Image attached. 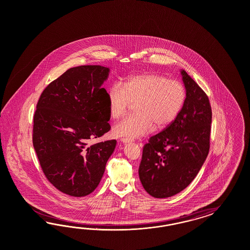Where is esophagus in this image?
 <instances>
[{
    "mask_svg": "<svg viewBox=\"0 0 250 250\" xmlns=\"http://www.w3.org/2000/svg\"><path fill=\"white\" fill-rule=\"evenodd\" d=\"M120 141H121L122 143H129L130 142V140L127 139V138H121Z\"/></svg>",
    "mask_w": 250,
    "mask_h": 250,
    "instance_id": "esophagus-1",
    "label": "esophagus"
}]
</instances>
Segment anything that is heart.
Returning <instances> with one entry per match:
<instances>
[{"label":"heart","mask_w":250,"mask_h":250,"mask_svg":"<svg viewBox=\"0 0 250 250\" xmlns=\"http://www.w3.org/2000/svg\"><path fill=\"white\" fill-rule=\"evenodd\" d=\"M187 98L185 86L159 73H141L127 78L123 86L112 84L107 91L109 114L117 120L136 104V114L114 125V136L136 139L149 134L154 127L162 130L170 125Z\"/></svg>","instance_id":"1"}]
</instances>
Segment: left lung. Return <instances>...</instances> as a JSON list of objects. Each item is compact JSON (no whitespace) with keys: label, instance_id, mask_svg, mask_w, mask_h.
<instances>
[{"label":"left lung","instance_id":"1","mask_svg":"<svg viewBox=\"0 0 250 250\" xmlns=\"http://www.w3.org/2000/svg\"><path fill=\"white\" fill-rule=\"evenodd\" d=\"M187 98L175 121L143 147L139 179L155 198L173 196L196 177L210 149L212 109L203 89L182 70Z\"/></svg>","mask_w":250,"mask_h":250}]
</instances>
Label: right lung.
<instances>
[{"mask_svg":"<svg viewBox=\"0 0 250 250\" xmlns=\"http://www.w3.org/2000/svg\"><path fill=\"white\" fill-rule=\"evenodd\" d=\"M109 68L98 65L68 68L45 87L34 114L33 146L54 187L73 197L97 188L116 140L89 145L111 126L107 91Z\"/></svg>","mask_w":250,"mask_h":250,"instance_id":"1","label":"right lung"}]
</instances>
